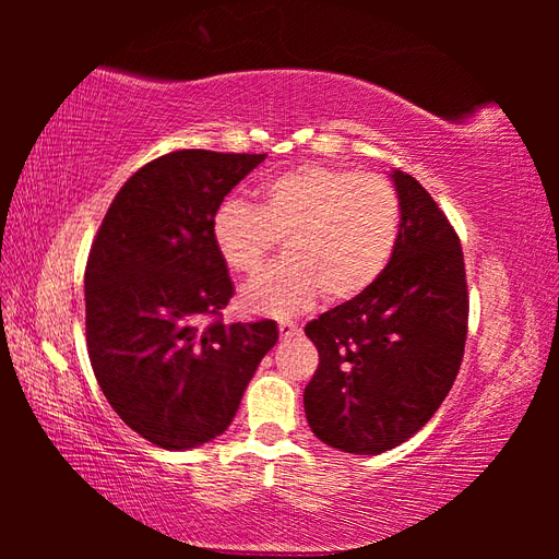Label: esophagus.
<instances>
[{
	"label": "esophagus",
	"mask_w": 559,
	"mask_h": 559,
	"mask_svg": "<svg viewBox=\"0 0 559 559\" xmlns=\"http://www.w3.org/2000/svg\"><path fill=\"white\" fill-rule=\"evenodd\" d=\"M278 334H281L283 341H288V338L300 336L302 329H300L298 324H293V322H281V324H278Z\"/></svg>",
	"instance_id": "34e87169"
}]
</instances>
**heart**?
<instances>
[{"label":"heart","instance_id":"obj_1","mask_svg":"<svg viewBox=\"0 0 559 559\" xmlns=\"http://www.w3.org/2000/svg\"><path fill=\"white\" fill-rule=\"evenodd\" d=\"M401 233L394 185L374 173L295 165L266 177L254 204L225 199L211 216V242L225 269L254 276L283 237L286 261L242 290L247 312L295 317L326 295L348 302L386 271Z\"/></svg>","mask_w":559,"mask_h":559}]
</instances>
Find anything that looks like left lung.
I'll list each match as a JSON object with an SVG mask.
<instances>
[{
  "label": "left lung",
  "mask_w": 559,
  "mask_h": 559,
  "mask_svg": "<svg viewBox=\"0 0 559 559\" xmlns=\"http://www.w3.org/2000/svg\"><path fill=\"white\" fill-rule=\"evenodd\" d=\"M401 233L386 271L360 298L305 326L319 367L305 413L324 444L374 456L413 437L442 406L468 331V288L456 230L425 187L391 173Z\"/></svg>",
  "instance_id": "1"
}]
</instances>
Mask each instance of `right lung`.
I'll return each instance as SVG.
<instances>
[{
	"label": "right lung",
	"mask_w": 559,
	"mask_h": 559,
	"mask_svg": "<svg viewBox=\"0 0 559 559\" xmlns=\"http://www.w3.org/2000/svg\"><path fill=\"white\" fill-rule=\"evenodd\" d=\"M266 153L173 151L117 192L86 264V343L115 413L182 451L228 430L249 379L276 346L271 319L223 324L233 281L211 216Z\"/></svg>",
	"instance_id": "right-lung-1"
}]
</instances>
